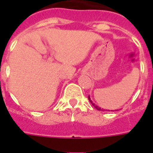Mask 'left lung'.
I'll return each instance as SVG.
<instances>
[{
	"label": "left lung",
	"instance_id": "1",
	"mask_svg": "<svg viewBox=\"0 0 153 153\" xmlns=\"http://www.w3.org/2000/svg\"><path fill=\"white\" fill-rule=\"evenodd\" d=\"M88 100H89V102H91V104H92V105H93V106H94V107H95V108H96L97 110H98V111H107V110H104V109H101V107H99V106H97V105H95V104H94V103L93 102H92V101H91V99H90V97L88 96ZM116 111H117V110H116ZM108 111H110V110H108Z\"/></svg>",
	"mask_w": 153,
	"mask_h": 153
}]
</instances>
